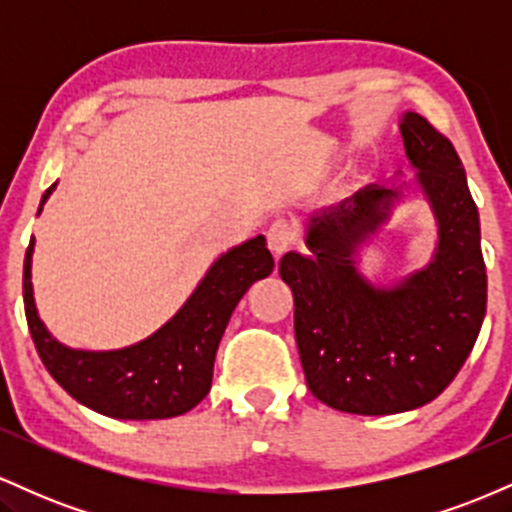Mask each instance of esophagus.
Returning <instances> with one entry per match:
<instances>
[{
  "label": "esophagus",
  "instance_id": "obj_1",
  "mask_svg": "<svg viewBox=\"0 0 512 512\" xmlns=\"http://www.w3.org/2000/svg\"><path fill=\"white\" fill-rule=\"evenodd\" d=\"M293 240H296V228L293 223H289L286 219H276L267 231V243L269 250L274 252V257H281L286 250L291 248Z\"/></svg>",
  "mask_w": 512,
  "mask_h": 512
}]
</instances>
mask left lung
<instances>
[{
    "mask_svg": "<svg viewBox=\"0 0 512 512\" xmlns=\"http://www.w3.org/2000/svg\"><path fill=\"white\" fill-rule=\"evenodd\" d=\"M399 132L438 226L431 262L390 286L358 269L361 248L390 221L407 185H368L313 211L308 252L279 262L296 303L305 383L346 414H399L436 399L460 373L486 315L479 211L460 156L416 113L402 115Z\"/></svg>",
    "mask_w": 512,
    "mask_h": 512,
    "instance_id": "1",
    "label": "left lung"
}]
</instances>
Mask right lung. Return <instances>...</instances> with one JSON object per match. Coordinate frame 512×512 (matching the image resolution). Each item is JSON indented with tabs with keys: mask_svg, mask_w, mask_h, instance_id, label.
<instances>
[{
	"mask_svg": "<svg viewBox=\"0 0 512 512\" xmlns=\"http://www.w3.org/2000/svg\"><path fill=\"white\" fill-rule=\"evenodd\" d=\"M55 187L45 190L38 214ZM33 248L31 238L23 260V305L40 361L76 402L125 421L170 419L207 397L216 349L233 310L274 269L264 236L245 240L211 264L185 305L151 337L125 349L86 351L57 342L40 320L31 281Z\"/></svg>",
	"mask_w": 512,
	"mask_h": 512,
	"instance_id": "obj_1",
	"label": "right lung"
}]
</instances>
